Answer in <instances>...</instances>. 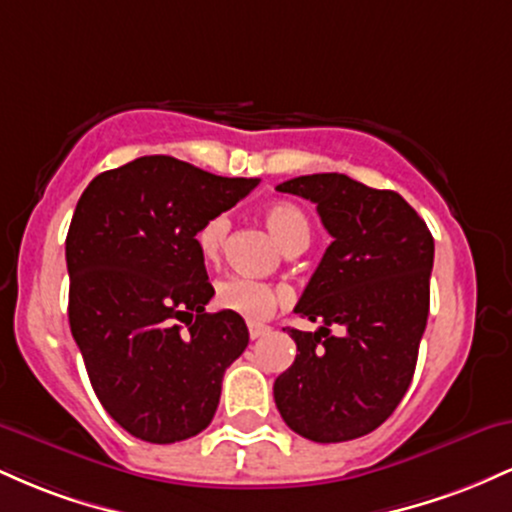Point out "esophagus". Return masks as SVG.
Masks as SVG:
<instances>
[{"label":"esophagus","mask_w":512,"mask_h":512,"mask_svg":"<svg viewBox=\"0 0 512 512\" xmlns=\"http://www.w3.org/2000/svg\"><path fill=\"white\" fill-rule=\"evenodd\" d=\"M248 330H250V339H260V337H264V334L269 332V327L267 325H260V322H250Z\"/></svg>","instance_id":"esophagus-1"}]
</instances>
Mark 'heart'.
<instances>
[{"label": "heart", "mask_w": 512, "mask_h": 512, "mask_svg": "<svg viewBox=\"0 0 512 512\" xmlns=\"http://www.w3.org/2000/svg\"><path fill=\"white\" fill-rule=\"evenodd\" d=\"M262 216L272 236L279 240L281 248L286 252H301L308 248L310 221L296 204L272 202L264 207ZM228 228H231V221H228L226 214L211 216V219L199 226L195 240L204 262L219 260ZM286 301H289V291L284 286L264 284V281L248 279V276H228V279L219 281V286H216V305L252 322L267 320L276 310V305Z\"/></svg>", "instance_id": "b5f03b06"}]
</instances>
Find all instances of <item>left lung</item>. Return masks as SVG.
I'll use <instances>...</instances> for the list:
<instances>
[{
  "label": "left lung",
  "instance_id": "1",
  "mask_svg": "<svg viewBox=\"0 0 512 512\" xmlns=\"http://www.w3.org/2000/svg\"><path fill=\"white\" fill-rule=\"evenodd\" d=\"M276 190L310 199L334 238L296 305L322 327L289 330L298 354L274 380L276 409L315 443L361 438L397 409L414 375L431 301L433 236L397 192L349 175H301Z\"/></svg>",
  "mask_w": 512,
  "mask_h": 512
}]
</instances>
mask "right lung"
<instances>
[{
  "mask_svg": "<svg viewBox=\"0 0 512 512\" xmlns=\"http://www.w3.org/2000/svg\"><path fill=\"white\" fill-rule=\"evenodd\" d=\"M257 178H221L173 156L96 175L67 233L69 327L103 409L146 443L187 440L214 419L226 368L250 342L214 296L197 231Z\"/></svg>",
  "mask_w": 512,
  "mask_h": 512,
  "instance_id": "add662e5",
  "label": "right lung"
}]
</instances>
